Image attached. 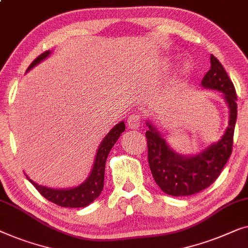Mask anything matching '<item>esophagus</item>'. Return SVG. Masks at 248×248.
<instances>
[{"mask_svg":"<svg viewBox=\"0 0 248 248\" xmlns=\"http://www.w3.org/2000/svg\"><path fill=\"white\" fill-rule=\"evenodd\" d=\"M141 124V118H140V116H139V114L132 113L128 117L127 124H128L129 128L136 129V128L139 127V124Z\"/></svg>","mask_w":248,"mask_h":248,"instance_id":"1","label":"esophagus"}]
</instances>
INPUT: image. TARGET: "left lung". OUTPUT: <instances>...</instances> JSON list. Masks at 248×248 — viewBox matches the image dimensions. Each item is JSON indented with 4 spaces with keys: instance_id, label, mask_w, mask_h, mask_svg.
Here are the masks:
<instances>
[{
    "instance_id": "8db88e82",
    "label": "left lung",
    "mask_w": 248,
    "mask_h": 248,
    "mask_svg": "<svg viewBox=\"0 0 248 248\" xmlns=\"http://www.w3.org/2000/svg\"><path fill=\"white\" fill-rule=\"evenodd\" d=\"M210 62L211 67L202 79V85L224 93L230 111L228 128L220 140L201 154L184 157L170 149L154 125L147 121L148 164L153 177L163 192L173 197L195 194L211 186L220 175L232 152L237 119L236 90L224 66L214 55L210 56Z\"/></svg>"
}]
</instances>
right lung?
Returning <instances> with one entry per match:
<instances>
[{
    "label": "right lung",
    "mask_w": 248,
    "mask_h": 248,
    "mask_svg": "<svg viewBox=\"0 0 248 248\" xmlns=\"http://www.w3.org/2000/svg\"><path fill=\"white\" fill-rule=\"evenodd\" d=\"M49 54L50 51L47 50L38 56V57L31 62L29 67H28L27 72L32 68L33 66L39 64L41 61H44ZM124 123L121 121V123L118 124L117 125H114V127L110 130L109 134L106 136V138L103 139L99 149H97L95 162H94L92 172H91L90 176L86 179L85 182L82 183L81 186L68 190H55L50 189V187L38 186L36 182H33L32 180H30L29 177L27 176L28 180L33 184V186L36 187L38 192L43 195L44 198H46L48 201L53 202L55 204L65 208L86 207V205H89L91 202L95 200V199L100 195L101 191L103 190L104 169H106L107 157L108 155H109L111 148L113 147L114 144H116L118 138H119L120 135L124 131Z\"/></svg>",
    "instance_id": "add662e5"
}]
</instances>
